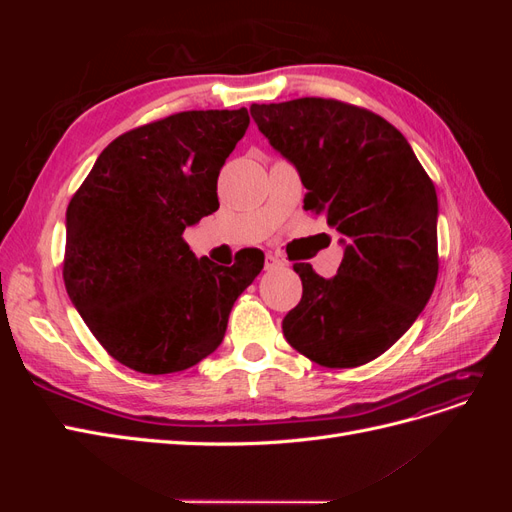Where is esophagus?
<instances>
[{"label":"esophagus","mask_w":512,"mask_h":512,"mask_svg":"<svg viewBox=\"0 0 512 512\" xmlns=\"http://www.w3.org/2000/svg\"><path fill=\"white\" fill-rule=\"evenodd\" d=\"M284 265H286V262H284L282 258H277V256H273V254H267V258H265V269H267V271L282 269Z\"/></svg>","instance_id":"obj_1"}]
</instances>
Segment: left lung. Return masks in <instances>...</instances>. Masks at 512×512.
Instances as JSON below:
<instances>
[{"label":"left lung","instance_id":"8db88e82","mask_svg":"<svg viewBox=\"0 0 512 512\" xmlns=\"http://www.w3.org/2000/svg\"><path fill=\"white\" fill-rule=\"evenodd\" d=\"M269 143L297 166L305 209L346 237L331 280L294 262L303 282L288 344L322 367L378 359L423 312L438 280V196L395 126L333 98L252 104Z\"/></svg>","mask_w":512,"mask_h":512}]
</instances>
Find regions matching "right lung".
Listing matches in <instances>:
<instances>
[{
	"label": "right lung",
	"instance_id": "add662e5",
	"mask_svg": "<svg viewBox=\"0 0 512 512\" xmlns=\"http://www.w3.org/2000/svg\"><path fill=\"white\" fill-rule=\"evenodd\" d=\"M250 115L183 111L117 136L66 211L64 284L115 361L175 374L222 344L239 294L265 267L260 250L235 265L196 258L185 226L218 211V177Z\"/></svg>",
	"mask_w": 512,
	"mask_h": 512
}]
</instances>
